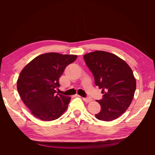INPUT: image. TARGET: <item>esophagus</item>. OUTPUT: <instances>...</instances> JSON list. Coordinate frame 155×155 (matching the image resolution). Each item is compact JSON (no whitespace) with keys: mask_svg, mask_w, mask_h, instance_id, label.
I'll use <instances>...</instances> for the list:
<instances>
[{"mask_svg":"<svg viewBox=\"0 0 155 155\" xmlns=\"http://www.w3.org/2000/svg\"><path fill=\"white\" fill-rule=\"evenodd\" d=\"M83 100L87 103H89V102L92 101V99H91V98H90V97H83Z\"/></svg>","mask_w":155,"mask_h":155,"instance_id":"esophagus-1","label":"esophagus"}]
</instances>
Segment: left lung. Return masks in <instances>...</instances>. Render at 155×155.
I'll use <instances>...</instances> for the list:
<instances>
[{
    "label": "left lung",
    "instance_id": "8db88e82",
    "mask_svg": "<svg viewBox=\"0 0 155 155\" xmlns=\"http://www.w3.org/2000/svg\"><path fill=\"white\" fill-rule=\"evenodd\" d=\"M83 58L96 85L104 94L102 100H97L101 109L96 118L102 121L119 118L130 106L137 88L132 69L124 60L105 51L88 53Z\"/></svg>",
    "mask_w": 155,
    "mask_h": 155
}]
</instances>
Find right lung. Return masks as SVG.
<instances>
[{
    "label": "right lung",
    "instance_id": "1",
    "mask_svg": "<svg viewBox=\"0 0 155 155\" xmlns=\"http://www.w3.org/2000/svg\"><path fill=\"white\" fill-rule=\"evenodd\" d=\"M76 55L50 52L39 55L22 70L17 88L22 101L31 113L43 121L59 118L67 109L71 97L60 94L59 78Z\"/></svg>",
    "mask_w": 155,
    "mask_h": 155
}]
</instances>
